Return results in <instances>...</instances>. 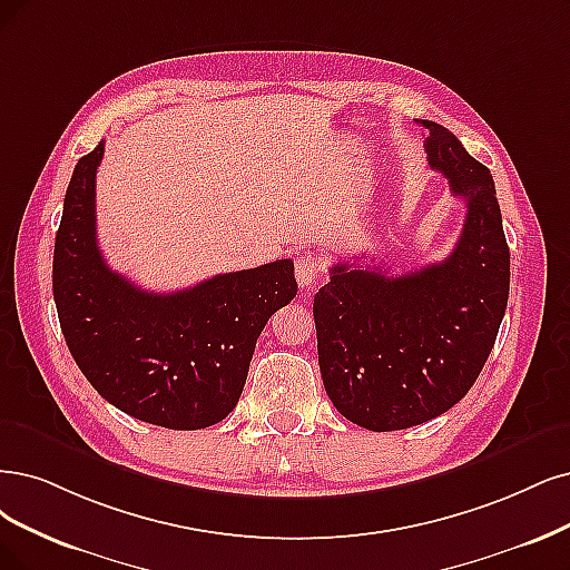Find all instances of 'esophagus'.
I'll use <instances>...</instances> for the list:
<instances>
[{"label": "esophagus", "mask_w": 570, "mask_h": 570, "mask_svg": "<svg viewBox=\"0 0 570 570\" xmlns=\"http://www.w3.org/2000/svg\"><path fill=\"white\" fill-rule=\"evenodd\" d=\"M293 267H296V279L303 288L312 286L314 279H317L324 272V263L317 256H301V258H296V265Z\"/></svg>", "instance_id": "1"}]
</instances>
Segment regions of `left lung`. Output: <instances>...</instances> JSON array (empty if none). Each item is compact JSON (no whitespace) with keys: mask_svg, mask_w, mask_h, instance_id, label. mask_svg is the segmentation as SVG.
<instances>
[{"mask_svg":"<svg viewBox=\"0 0 570 570\" xmlns=\"http://www.w3.org/2000/svg\"><path fill=\"white\" fill-rule=\"evenodd\" d=\"M425 150L468 206L451 256L406 274L335 263L314 296L326 394L350 423L406 430L470 392L495 345L510 296V248L487 166L436 121Z\"/></svg>","mask_w":570,"mask_h":570,"instance_id":"1","label":"left lung"}]
</instances>
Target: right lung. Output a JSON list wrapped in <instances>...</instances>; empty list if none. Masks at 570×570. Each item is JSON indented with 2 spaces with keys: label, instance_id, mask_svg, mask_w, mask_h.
I'll use <instances>...</instances> for the list:
<instances>
[{
  "label": "right lung",
  "instance_id": "1",
  "mask_svg": "<svg viewBox=\"0 0 570 570\" xmlns=\"http://www.w3.org/2000/svg\"><path fill=\"white\" fill-rule=\"evenodd\" d=\"M105 142L70 178L53 246L60 331L94 390L142 423L202 430L237 406L267 320L298 293L293 263L216 274L153 293L105 263L96 239V168Z\"/></svg>",
  "mask_w": 570,
  "mask_h": 570
}]
</instances>
